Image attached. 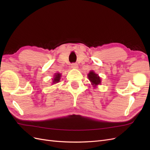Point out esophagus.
I'll list each match as a JSON object with an SVG mask.
<instances>
[{"label":"esophagus","mask_w":150,"mask_h":150,"mask_svg":"<svg viewBox=\"0 0 150 150\" xmlns=\"http://www.w3.org/2000/svg\"><path fill=\"white\" fill-rule=\"evenodd\" d=\"M71 67L74 69H77L78 67V65L76 63H72V64H71Z\"/></svg>","instance_id":"esophagus-1"}]
</instances>
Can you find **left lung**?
Returning a JSON list of instances; mask_svg holds the SVG:
<instances>
[{"instance_id": "1", "label": "left lung", "mask_w": 150, "mask_h": 150, "mask_svg": "<svg viewBox=\"0 0 150 150\" xmlns=\"http://www.w3.org/2000/svg\"><path fill=\"white\" fill-rule=\"evenodd\" d=\"M88 78L91 81V82L92 83L93 85L96 86L98 84H99L101 83V79L98 76V74H96L93 71H91L88 74ZM95 87V86H94Z\"/></svg>"}]
</instances>
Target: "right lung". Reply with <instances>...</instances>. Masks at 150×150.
<instances>
[{
    "instance_id": "add662e5",
    "label": "right lung",
    "mask_w": 150,
    "mask_h": 150,
    "mask_svg": "<svg viewBox=\"0 0 150 150\" xmlns=\"http://www.w3.org/2000/svg\"><path fill=\"white\" fill-rule=\"evenodd\" d=\"M61 78V74L59 73H57L56 74L54 75V78L53 79V83H57L58 82H59Z\"/></svg>"
}]
</instances>
